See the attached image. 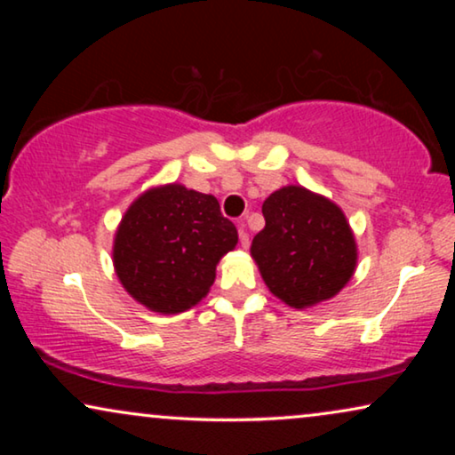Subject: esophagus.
<instances>
[{"label": "esophagus", "instance_id": "esophagus-1", "mask_svg": "<svg viewBox=\"0 0 455 455\" xmlns=\"http://www.w3.org/2000/svg\"><path fill=\"white\" fill-rule=\"evenodd\" d=\"M238 234H240V244H242V248H248V244H251V240H248V234H246V229H244V221H238Z\"/></svg>", "mask_w": 455, "mask_h": 455}]
</instances>
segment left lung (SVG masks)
Wrapping results in <instances>:
<instances>
[{
    "label": "left lung",
    "instance_id": "left-lung-1",
    "mask_svg": "<svg viewBox=\"0 0 455 455\" xmlns=\"http://www.w3.org/2000/svg\"><path fill=\"white\" fill-rule=\"evenodd\" d=\"M265 228L251 254L273 296L294 308L329 300L350 282L358 251L344 211L302 186H283L263 203Z\"/></svg>",
    "mask_w": 455,
    "mask_h": 455
}]
</instances>
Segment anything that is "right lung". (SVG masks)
<instances>
[{"label": "right lung", "instance_id": "1", "mask_svg": "<svg viewBox=\"0 0 455 455\" xmlns=\"http://www.w3.org/2000/svg\"><path fill=\"white\" fill-rule=\"evenodd\" d=\"M235 244V226L213 195L157 186L142 192L117 226L116 275L142 307L178 315L207 296L217 263Z\"/></svg>", "mask_w": 455, "mask_h": 455}]
</instances>
